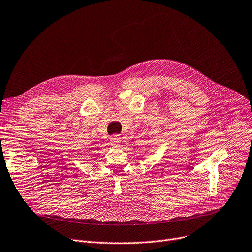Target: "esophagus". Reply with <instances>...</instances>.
I'll return each mask as SVG.
<instances>
[{"mask_svg": "<svg viewBox=\"0 0 252 252\" xmlns=\"http://www.w3.org/2000/svg\"><path fill=\"white\" fill-rule=\"evenodd\" d=\"M110 142H111L112 145L117 146V145H119L120 142H122V138H120L119 135H112L110 137Z\"/></svg>", "mask_w": 252, "mask_h": 252, "instance_id": "1", "label": "esophagus"}]
</instances>
